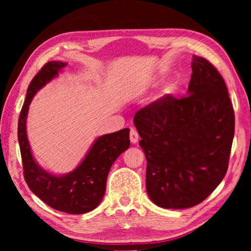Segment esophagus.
Segmentation results:
<instances>
[{
  "mask_svg": "<svg viewBox=\"0 0 251 251\" xmlns=\"http://www.w3.org/2000/svg\"><path fill=\"white\" fill-rule=\"evenodd\" d=\"M129 138H130V142L133 143V144H136V143L138 142V138H139V136H138L137 130H136L135 128H130Z\"/></svg>",
  "mask_w": 251,
  "mask_h": 251,
  "instance_id": "1",
  "label": "esophagus"
}]
</instances>
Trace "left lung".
Listing matches in <instances>:
<instances>
[{
    "mask_svg": "<svg viewBox=\"0 0 251 251\" xmlns=\"http://www.w3.org/2000/svg\"><path fill=\"white\" fill-rule=\"evenodd\" d=\"M192 69L188 96H163L134 116L147 160V194L168 209L196 206L214 192L226 175L235 134L222 75L196 55Z\"/></svg>",
    "mask_w": 251,
    "mask_h": 251,
    "instance_id": "obj_1",
    "label": "left lung"
}]
</instances>
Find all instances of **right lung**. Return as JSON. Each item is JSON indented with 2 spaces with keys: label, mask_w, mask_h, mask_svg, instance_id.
I'll use <instances>...</instances> for the list:
<instances>
[{
  "label": "right lung",
  "mask_w": 251,
  "mask_h": 251,
  "mask_svg": "<svg viewBox=\"0 0 251 251\" xmlns=\"http://www.w3.org/2000/svg\"><path fill=\"white\" fill-rule=\"evenodd\" d=\"M66 65L67 63L59 61L49 62L34 76L20 114L18 138L24 178L33 194L54 209L79 215L95 209L103 199L110 167L130 145L129 128L97 137L78 166L65 175H54L42 168L34 159L27 139L29 104L34 95Z\"/></svg>",
  "instance_id": "obj_1"
}]
</instances>
